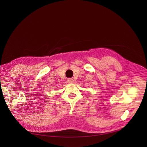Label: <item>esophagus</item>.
<instances>
[{
    "label": "esophagus",
    "instance_id": "obj_1",
    "mask_svg": "<svg viewBox=\"0 0 147 147\" xmlns=\"http://www.w3.org/2000/svg\"><path fill=\"white\" fill-rule=\"evenodd\" d=\"M67 83H69V84H72V83H74V80H73V79H70V78H69V79H67Z\"/></svg>",
    "mask_w": 147,
    "mask_h": 147
}]
</instances>
